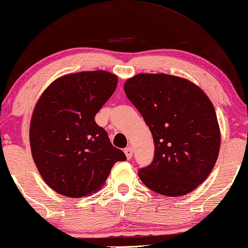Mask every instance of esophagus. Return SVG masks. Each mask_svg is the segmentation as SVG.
<instances>
[{"instance_id": "obj_1", "label": "esophagus", "mask_w": 248, "mask_h": 248, "mask_svg": "<svg viewBox=\"0 0 248 248\" xmlns=\"http://www.w3.org/2000/svg\"><path fill=\"white\" fill-rule=\"evenodd\" d=\"M124 155H126L127 159H130V158L133 157V149L130 147H128L124 149Z\"/></svg>"}]
</instances>
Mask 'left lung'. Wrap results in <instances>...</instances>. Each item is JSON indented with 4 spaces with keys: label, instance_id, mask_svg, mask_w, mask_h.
<instances>
[{
    "label": "left lung",
    "instance_id": "1",
    "mask_svg": "<svg viewBox=\"0 0 248 248\" xmlns=\"http://www.w3.org/2000/svg\"><path fill=\"white\" fill-rule=\"evenodd\" d=\"M153 134V163L142 183L164 196L186 195L213 171L220 130L209 97L190 80L168 74H137L124 85Z\"/></svg>",
    "mask_w": 248,
    "mask_h": 248
}]
</instances>
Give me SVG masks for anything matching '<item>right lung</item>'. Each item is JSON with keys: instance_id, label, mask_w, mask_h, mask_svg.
Wrapping results in <instances>:
<instances>
[{"instance_id": "add662e5", "label": "right lung", "mask_w": 248, "mask_h": 248, "mask_svg": "<svg viewBox=\"0 0 248 248\" xmlns=\"http://www.w3.org/2000/svg\"><path fill=\"white\" fill-rule=\"evenodd\" d=\"M116 84L118 76L105 70L68 74L50 83L35 104L32 158L56 193L73 199L91 195L104 186L113 165L126 160L94 121Z\"/></svg>"}]
</instances>
